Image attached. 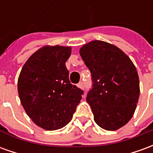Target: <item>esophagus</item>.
<instances>
[{
    "label": "esophagus",
    "mask_w": 153,
    "mask_h": 153,
    "mask_svg": "<svg viewBox=\"0 0 153 153\" xmlns=\"http://www.w3.org/2000/svg\"><path fill=\"white\" fill-rule=\"evenodd\" d=\"M78 87H79V88H84V85H83V81H81V82H79V84H78Z\"/></svg>",
    "instance_id": "esophagus-1"
}]
</instances>
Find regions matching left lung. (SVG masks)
Listing matches in <instances>:
<instances>
[{
    "mask_svg": "<svg viewBox=\"0 0 153 153\" xmlns=\"http://www.w3.org/2000/svg\"><path fill=\"white\" fill-rule=\"evenodd\" d=\"M79 53L92 75L86 100L94 120L106 130L121 128L132 118L139 97L134 65L120 48L102 41L83 45Z\"/></svg>",
    "mask_w": 153,
    "mask_h": 153,
    "instance_id": "8db88e82",
    "label": "left lung"
}]
</instances>
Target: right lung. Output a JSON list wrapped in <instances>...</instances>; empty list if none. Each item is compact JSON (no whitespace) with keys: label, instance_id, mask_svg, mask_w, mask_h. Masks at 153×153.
I'll use <instances>...</instances> for the list:
<instances>
[{"label":"right lung","instance_id":"obj_1","mask_svg":"<svg viewBox=\"0 0 153 153\" xmlns=\"http://www.w3.org/2000/svg\"><path fill=\"white\" fill-rule=\"evenodd\" d=\"M71 47L46 46L28 58L18 79V93L27 115L46 130L63 128L72 120L83 91L71 84L65 62Z\"/></svg>","mask_w":153,"mask_h":153}]
</instances>
